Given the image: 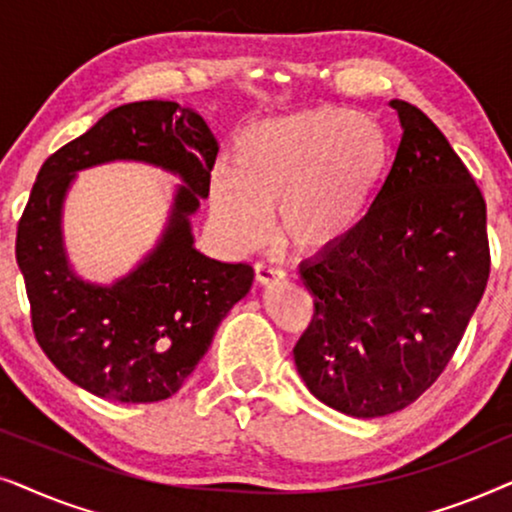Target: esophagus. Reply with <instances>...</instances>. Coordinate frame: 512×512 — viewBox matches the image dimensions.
Instances as JSON below:
<instances>
[{"instance_id":"obj_1","label":"esophagus","mask_w":512,"mask_h":512,"mask_svg":"<svg viewBox=\"0 0 512 512\" xmlns=\"http://www.w3.org/2000/svg\"><path fill=\"white\" fill-rule=\"evenodd\" d=\"M254 275H256V282L265 286V284H270V282H277V279H282L284 272L279 270V268H275V265L258 261V263H254Z\"/></svg>"}]
</instances>
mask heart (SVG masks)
<instances>
[{"instance_id": "obj_1", "label": "heart", "mask_w": 512, "mask_h": 512, "mask_svg": "<svg viewBox=\"0 0 512 512\" xmlns=\"http://www.w3.org/2000/svg\"><path fill=\"white\" fill-rule=\"evenodd\" d=\"M389 160L387 132L375 118L317 107L265 118L237 137L233 165L209 179V205L223 237L254 249L277 233L300 251L347 240L366 219Z\"/></svg>"}]
</instances>
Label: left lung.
Wrapping results in <instances>:
<instances>
[{
    "mask_svg": "<svg viewBox=\"0 0 512 512\" xmlns=\"http://www.w3.org/2000/svg\"><path fill=\"white\" fill-rule=\"evenodd\" d=\"M401 144L366 219L300 268L314 317L293 347L321 403L384 417L438 380L489 279L487 205L424 111L403 100Z\"/></svg>",
    "mask_w": 512,
    "mask_h": 512,
    "instance_id": "left-lung-1",
    "label": "left lung"
}]
</instances>
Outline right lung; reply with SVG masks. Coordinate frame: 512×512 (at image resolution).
<instances>
[{"instance_id":"add662e5","label":"right lung","mask_w":512,"mask_h":512,"mask_svg":"<svg viewBox=\"0 0 512 512\" xmlns=\"http://www.w3.org/2000/svg\"><path fill=\"white\" fill-rule=\"evenodd\" d=\"M219 156L214 132L177 102H130L46 158L18 221L16 261L39 347L67 380L121 403L177 394L212 345L216 326L247 296L249 263H221L193 247L191 216L209 195ZM144 159L185 179L171 228L154 254L114 287H93L68 270L59 207L83 166Z\"/></svg>"}]
</instances>
